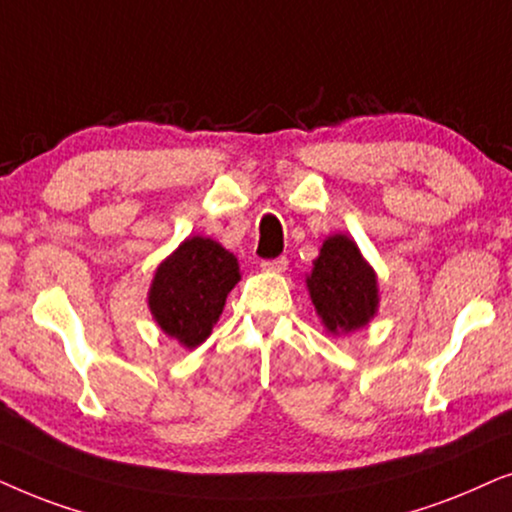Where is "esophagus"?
<instances>
[{
  "instance_id": "obj_1",
  "label": "esophagus",
  "mask_w": 512,
  "mask_h": 512,
  "mask_svg": "<svg viewBox=\"0 0 512 512\" xmlns=\"http://www.w3.org/2000/svg\"><path fill=\"white\" fill-rule=\"evenodd\" d=\"M260 267H262V271H271V274H281V271L288 269V260H285V257H274V260H264Z\"/></svg>"
}]
</instances>
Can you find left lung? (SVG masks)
Listing matches in <instances>:
<instances>
[{
	"instance_id": "left-lung-1",
	"label": "left lung",
	"mask_w": 512,
	"mask_h": 512,
	"mask_svg": "<svg viewBox=\"0 0 512 512\" xmlns=\"http://www.w3.org/2000/svg\"><path fill=\"white\" fill-rule=\"evenodd\" d=\"M311 302L327 332L346 335L374 318L379 306L377 274L349 236H327L306 276Z\"/></svg>"
}]
</instances>
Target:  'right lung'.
I'll return each mask as SVG.
<instances>
[{"instance_id":"1","label":"right lung","mask_w":512,"mask_h":512,"mask_svg":"<svg viewBox=\"0 0 512 512\" xmlns=\"http://www.w3.org/2000/svg\"><path fill=\"white\" fill-rule=\"evenodd\" d=\"M238 281V260L229 250L213 238H185L156 269L149 285V311L168 337L185 349H196L210 337Z\"/></svg>"}]
</instances>
